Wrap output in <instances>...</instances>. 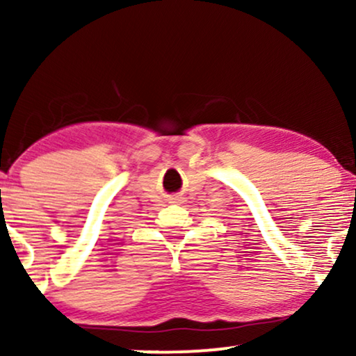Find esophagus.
Segmentation results:
<instances>
[{
	"instance_id": "esophagus-1",
	"label": "esophagus",
	"mask_w": 356,
	"mask_h": 356,
	"mask_svg": "<svg viewBox=\"0 0 356 356\" xmlns=\"http://www.w3.org/2000/svg\"><path fill=\"white\" fill-rule=\"evenodd\" d=\"M170 201H172V202H179V201H182V199H181V197H172V199H170Z\"/></svg>"
}]
</instances>
